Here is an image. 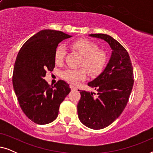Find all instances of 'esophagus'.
Here are the masks:
<instances>
[{
  "instance_id": "1",
  "label": "esophagus",
  "mask_w": 153,
  "mask_h": 153,
  "mask_svg": "<svg viewBox=\"0 0 153 153\" xmlns=\"http://www.w3.org/2000/svg\"><path fill=\"white\" fill-rule=\"evenodd\" d=\"M70 88L72 91H76V90H77V88L74 85H70Z\"/></svg>"
}]
</instances>
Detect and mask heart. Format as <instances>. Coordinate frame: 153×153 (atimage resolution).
<instances>
[{"instance_id": "b5f03b06", "label": "heart", "mask_w": 153, "mask_h": 153, "mask_svg": "<svg viewBox=\"0 0 153 153\" xmlns=\"http://www.w3.org/2000/svg\"><path fill=\"white\" fill-rule=\"evenodd\" d=\"M71 47L83 56L81 65L85 66L90 74H97L103 69L106 61V55L102 50L97 49L96 44L86 39H79L71 43ZM65 46L60 45L56 49L54 53L55 62L57 64L63 62L66 55ZM87 73L84 69L66 70L63 73V77L67 81L73 84H76L79 81L86 78Z\"/></svg>"}]
</instances>
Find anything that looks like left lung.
Segmentation results:
<instances>
[{"label": "left lung", "mask_w": 153, "mask_h": 153, "mask_svg": "<svg viewBox=\"0 0 153 153\" xmlns=\"http://www.w3.org/2000/svg\"><path fill=\"white\" fill-rule=\"evenodd\" d=\"M88 35L106 42L112 51L103 72L88 83L97 93L79 91L77 113L85 126L101 129L114 122L125 109L134 84L133 68L126 49L112 37L102 33Z\"/></svg>", "instance_id": "obj_1"}]
</instances>
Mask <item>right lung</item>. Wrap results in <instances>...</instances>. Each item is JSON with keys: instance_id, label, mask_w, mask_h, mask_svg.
Here are the masks:
<instances>
[{"instance_id": "obj_1", "label": "right lung", "mask_w": 153, "mask_h": 153, "mask_svg": "<svg viewBox=\"0 0 153 153\" xmlns=\"http://www.w3.org/2000/svg\"><path fill=\"white\" fill-rule=\"evenodd\" d=\"M72 35L61 31L42 30L27 40L14 63L12 83L22 109L37 124L55 120L60 104L71 91L65 81L60 80L53 86L45 80L47 70L55 67L56 49L58 44Z\"/></svg>"}]
</instances>
